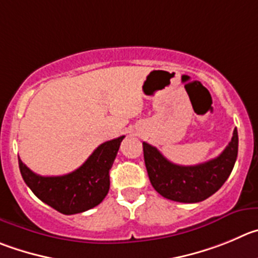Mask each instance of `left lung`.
<instances>
[{
    "instance_id": "8db88e82",
    "label": "left lung",
    "mask_w": 258,
    "mask_h": 258,
    "mask_svg": "<svg viewBox=\"0 0 258 258\" xmlns=\"http://www.w3.org/2000/svg\"><path fill=\"white\" fill-rule=\"evenodd\" d=\"M149 179L158 194L172 201L195 204L210 197L228 179L238 155V131L223 153L197 165H178L169 162L155 146L143 143Z\"/></svg>"
}]
</instances>
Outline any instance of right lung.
<instances>
[{
  "mask_svg": "<svg viewBox=\"0 0 258 258\" xmlns=\"http://www.w3.org/2000/svg\"><path fill=\"white\" fill-rule=\"evenodd\" d=\"M124 136L107 141L94 150L74 172L57 177H43L31 172L19 158L23 179L33 194L54 210L72 215L95 208L109 191V169Z\"/></svg>",
  "mask_w": 258,
  "mask_h": 258,
  "instance_id": "obj_1",
  "label": "right lung"
}]
</instances>
